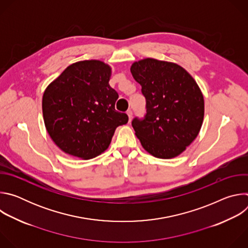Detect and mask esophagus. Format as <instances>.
Wrapping results in <instances>:
<instances>
[{
	"label": "esophagus",
	"mask_w": 248,
	"mask_h": 248,
	"mask_svg": "<svg viewBox=\"0 0 248 248\" xmlns=\"http://www.w3.org/2000/svg\"><path fill=\"white\" fill-rule=\"evenodd\" d=\"M126 115L128 116V122H130V121H131V118H132V112H131L130 110H128V111L126 112Z\"/></svg>",
	"instance_id": "obj_1"
}]
</instances>
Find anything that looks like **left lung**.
Instances as JSON below:
<instances>
[{"instance_id": "1", "label": "left lung", "mask_w": 248, "mask_h": 248, "mask_svg": "<svg viewBox=\"0 0 248 248\" xmlns=\"http://www.w3.org/2000/svg\"><path fill=\"white\" fill-rule=\"evenodd\" d=\"M146 98V115L131 124L142 147L152 156L171 159L197 137L204 118L203 94L178 63L146 58L130 66Z\"/></svg>"}]
</instances>
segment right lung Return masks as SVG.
<instances>
[{
  "label": "right lung",
  "mask_w": 248,
  "mask_h": 248,
  "mask_svg": "<svg viewBox=\"0 0 248 248\" xmlns=\"http://www.w3.org/2000/svg\"><path fill=\"white\" fill-rule=\"evenodd\" d=\"M112 68L98 60L68 65L45 89L46 129L64 153L83 160L107 150L115 130L128 117L116 111L118 92L110 84Z\"/></svg>",
  "instance_id": "add662e5"
}]
</instances>
